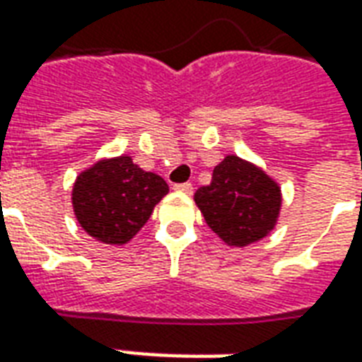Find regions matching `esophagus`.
<instances>
[{"label": "esophagus", "instance_id": "esophagus-1", "mask_svg": "<svg viewBox=\"0 0 362 362\" xmlns=\"http://www.w3.org/2000/svg\"><path fill=\"white\" fill-rule=\"evenodd\" d=\"M174 189L176 192H184V194H192L194 192V186L189 182H184V184H174Z\"/></svg>", "mask_w": 362, "mask_h": 362}]
</instances>
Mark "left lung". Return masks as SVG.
Wrapping results in <instances>:
<instances>
[{
  "instance_id": "1",
  "label": "left lung",
  "mask_w": 362,
  "mask_h": 362,
  "mask_svg": "<svg viewBox=\"0 0 362 362\" xmlns=\"http://www.w3.org/2000/svg\"><path fill=\"white\" fill-rule=\"evenodd\" d=\"M205 223L228 246H248L273 230L281 188L262 168L228 155L213 168L209 186L194 194Z\"/></svg>"
}]
</instances>
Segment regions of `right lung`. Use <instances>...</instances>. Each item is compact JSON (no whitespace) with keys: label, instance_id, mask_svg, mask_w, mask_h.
Instances as JSON below:
<instances>
[{"label":"right lung","instance_id":"obj_1","mask_svg":"<svg viewBox=\"0 0 362 362\" xmlns=\"http://www.w3.org/2000/svg\"><path fill=\"white\" fill-rule=\"evenodd\" d=\"M168 194L158 174L145 173L132 157L104 158L77 176L74 211L87 233L104 244H126Z\"/></svg>","mask_w":362,"mask_h":362}]
</instances>
